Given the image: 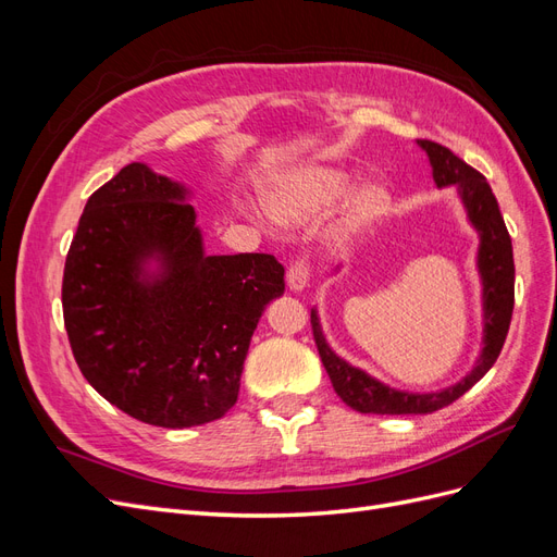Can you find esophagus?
Returning <instances> with one entry per match:
<instances>
[{"label": "esophagus", "mask_w": 557, "mask_h": 557, "mask_svg": "<svg viewBox=\"0 0 557 557\" xmlns=\"http://www.w3.org/2000/svg\"><path fill=\"white\" fill-rule=\"evenodd\" d=\"M288 288L293 293H301L309 285V267L305 260H297L290 269H288Z\"/></svg>", "instance_id": "esophagus-1"}]
</instances>
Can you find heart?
Returning a JSON list of instances; mask_svg holds the SVG:
<instances>
[{
    "instance_id": "obj_1",
    "label": "heart",
    "mask_w": 557,
    "mask_h": 557,
    "mask_svg": "<svg viewBox=\"0 0 557 557\" xmlns=\"http://www.w3.org/2000/svg\"><path fill=\"white\" fill-rule=\"evenodd\" d=\"M350 185V174L342 166L307 164L274 176L262 188V205L269 218L281 227L301 230L323 218ZM391 195L376 181L360 183L344 201L334 237L344 242L385 211ZM248 211V207H246Z\"/></svg>"
}]
</instances>
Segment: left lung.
Masks as SVG:
<instances>
[{
    "label": "left lung",
    "mask_w": 557,
    "mask_h": 557,
    "mask_svg": "<svg viewBox=\"0 0 557 557\" xmlns=\"http://www.w3.org/2000/svg\"><path fill=\"white\" fill-rule=\"evenodd\" d=\"M418 146L423 148L430 158L432 178L436 183V188L455 185V190H458V197L467 211V221L479 234L476 269L483 290V348L474 369L458 383L444 387V391H397V387H391L387 383L369 376L364 369L352 367L344 358L336 356L325 339L318 311L311 309L313 339L320 352V360H323L325 372L334 385V393L339 395L350 409H356L360 413H432L448 407V404L462 397L471 385H476L487 374V369L495 364L511 325L516 274L513 248L491 185H487L483 174L471 170L465 160L450 153L446 146L428 139H418Z\"/></svg>",
    "instance_id": "left-lung-1"
}]
</instances>
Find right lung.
<instances>
[{"label": "right lung", "instance_id": "add662e5", "mask_svg": "<svg viewBox=\"0 0 557 557\" xmlns=\"http://www.w3.org/2000/svg\"><path fill=\"white\" fill-rule=\"evenodd\" d=\"M193 190L144 162L90 195L62 278L81 374L141 423L183 430L237 401L250 336L285 290L264 252L207 256Z\"/></svg>", "mask_w": 557, "mask_h": 557}]
</instances>
